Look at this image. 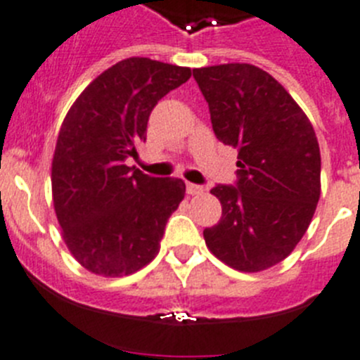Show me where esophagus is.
Returning a JSON list of instances; mask_svg holds the SVG:
<instances>
[{
    "label": "esophagus",
    "mask_w": 360,
    "mask_h": 360,
    "mask_svg": "<svg viewBox=\"0 0 360 360\" xmlns=\"http://www.w3.org/2000/svg\"><path fill=\"white\" fill-rule=\"evenodd\" d=\"M204 192V188L199 186V184L186 183V193L188 195H200Z\"/></svg>",
    "instance_id": "34e87169"
}]
</instances>
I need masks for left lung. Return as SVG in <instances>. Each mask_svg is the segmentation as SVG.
<instances>
[{
    "label": "left lung",
    "instance_id": "8db88e82",
    "mask_svg": "<svg viewBox=\"0 0 360 360\" xmlns=\"http://www.w3.org/2000/svg\"><path fill=\"white\" fill-rule=\"evenodd\" d=\"M213 132L238 150L236 186L212 190L222 217L204 229L210 251L240 273L289 257L321 195V154L310 120L267 71L245 63L197 68Z\"/></svg>",
    "mask_w": 360,
    "mask_h": 360
}]
</instances>
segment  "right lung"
<instances>
[{
  "instance_id": "add662e5",
  "label": "right lung",
  "mask_w": 360,
  "mask_h": 360,
  "mask_svg": "<svg viewBox=\"0 0 360 360\" xmlns=\"http://www.w3.org/2000/svg\"><path fill=\"white\" fill-rule=\"evenodd\" d=\"M192 70L131 57L100 73L68 111L51 160V197L68 249L89 273L127 276L160 252L168 217L186 186L131 174L158 102Z\"/></svg>"
}]
</instances>
